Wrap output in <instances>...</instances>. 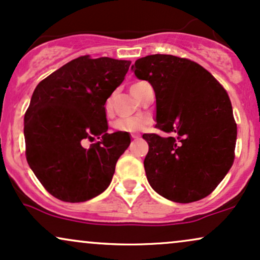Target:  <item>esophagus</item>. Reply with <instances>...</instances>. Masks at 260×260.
Here are the masks:
<instances>
[{
  "instance_id": "1",
  "label": "esophagus",
  "mask_w": 260,
  "mask_h": 260,
  "mask_svg": "<svg viewBox=\"0 0 260 260\" xmlns=\"http://www.w3.org/2000/svg\"><path fill=\"white\" fill-rule=\"evenodd\" d=\"M139 137H140L139 135H133V139L134 140H137V139H139Z\"/></svg>"
}]
</instances>
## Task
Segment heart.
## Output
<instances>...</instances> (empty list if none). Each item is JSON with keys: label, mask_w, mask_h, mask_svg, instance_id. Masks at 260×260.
Returning a JSON list of instances; mask_svg holds the SVG:
<instances>
[{"label": "heart", "mask_w": 260, "mask_h": 260, "mask_svg": "<svg viewBox=\"0 0 260 260\" xmlns=\"http://www.w3.org/2000/svg\"><path fill=\"white\" fill-rule=\"evenodd\" d=\"M146 84V82H136V84H134L131 88H136L139 86H141V85ZM106 108H107V112L111 111L112 108V101L108 100L107 101V105H106ZM147 125V121L145 120V119L142 118H127V119H123V120H119L117 121V124H115V127H117L118 130H123V131H129V133H135V131H140L142 130L143 127Z\"/></svg>", "instance_id": "heart-1"}]
</instances>
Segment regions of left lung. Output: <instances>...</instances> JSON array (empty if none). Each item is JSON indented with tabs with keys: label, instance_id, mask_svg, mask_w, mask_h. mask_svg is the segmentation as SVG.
I'll list each match as a JSON object with an SVG mask.
<instances>
[{
	"label": "left lung",
	"instance_id": "obj_1",
	"mask_svg": "<svg viewBox=\"0 0 260 260\" xmlns=\"http://www.w3.org/2000/svg\"><path fill=\"white\" fill-rule=\"evenodd\" d=\"M131 69L153 87L155 127L173 134H143L149 185L173 202L207 197L235 158L237 126L228 92L200 64L172 54L142 57Z\"/></svg>",
	"mask_w": 260,
	"mask_h": 260
}]
</instances>
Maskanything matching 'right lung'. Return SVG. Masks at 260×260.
I'll use <instances>...</instances> for the list:
<instances>
[{
  "instance_id": "1",
  "label": "right lung",
  "mask_w": 260,
  "mask_h": 260,
  "mask_svg": "<svg viewBox=\"0 0 260 260\" xmlns=\"http://www.w3.org/2000/svg\"><path fill=\"white\" fill-rule=\"evenodd\" d=\"M130 60L82 56L64 64L36 86L24 115L29 167L52 196L85 202L111 184L115 164L131 140L108 134L106 101L124 80ZM101 138L83 147L86 139Z\"/></svg>"
}]
</instances>
